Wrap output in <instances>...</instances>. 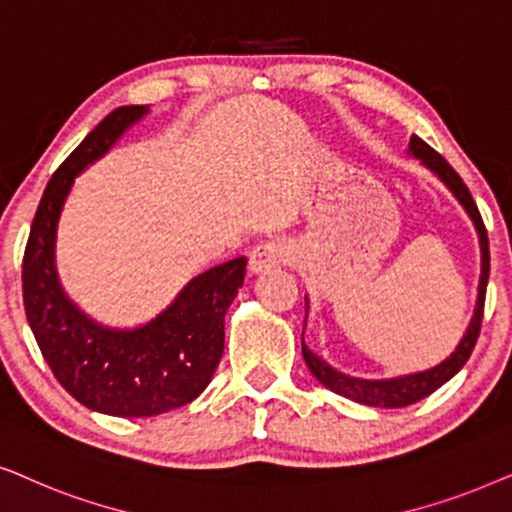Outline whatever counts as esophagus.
<instances>
[{
    "label": "esophagus",
    "mask_w": 512,
    "mask_h": 512,
    "mask_svg": "<svg viewBox=\"0 0 512 512\" xmlns=\"http://www.w3.org/2000/svg\"><path fill=\"white\" fill-rule=\"evenodd\" d=\"M288 255L290 248L283 241H264L255 245L248 260L250 274H264V271L281 267V264L288 262Z\"/></svg>",
    "instance_id": "34e87169"
}]
</instances>
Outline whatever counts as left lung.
<instances>
[{
    "label": "left lung",
    "instance_id": "8db88e82",
    "mask_svg": "<svg viewBox=\"0 0 512 512\" xmlns=\"http://www.w3.org/2000/svg\"><path fill=\"white\" fill-rule=\"evenodd\" d=\"M407 154L419 159L424 166L431 170L435 177H440V182L445 185L449 192L454 194V199L461 203V208L466 210V215L473 222L475 231H478V241H480V283H478V299H475V311L473 318L463 332L461 342L456 344L454 353H449V358L442 360L431 370L424 372H412V374H400V377H391V379H360V377H351V374H344L332 367L327 360L316 356L309 346L304 344V332H302V353L306 365L313 377H316L320 384L330 391H335L337 395H344V398L353 400V403L360 405H370V407H407L419 403L421 398L431 395L433 391H438L442 384H447L449 379L454 377L456 372L466 365V360L470 358V353L475 349V342H478L480 335V325H482V311H485V292H487V281H489V241H487V229L482 224L480 210L475 206L473 196H470L468 187L463 185V180L456 175V170L449 166V163L442 159V156L435 152L433 147H428L424 140L412 135L410 138V149ZM306 318H309V299H306ZM304 318V323H306Z\"/></svg>",
    "mask_w": 512,
    "mask_h": 512
}]
</instances>
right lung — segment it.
I'll return each mask as SVG.
<instances>
[{
    "label": "right lung",
    "instance_id": "add662e5",
    "mask_svg": "<svg viewBox=\"0 0 512 512\" xmlns=\"http://www.w3.org/2000/svg\"><path fill=\"white\" fill-rule=\"evenodd\" d=\"M147 112V105L117 107L67 156L44 189L23 260L25 316L51 372L88 410L124 419L156 417L203 393L222 358L224 316L248 262L236 257L194 276L166 309L135 327L102 325L67 295L56 241L74 177Z\"/></svg>",
    "mask_w": 512,
    "mask_h": 512
}]
</instances>
